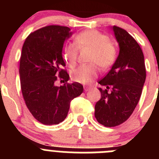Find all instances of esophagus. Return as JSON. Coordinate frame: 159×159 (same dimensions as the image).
Segmentation results:
<instances>
[{
	"instance_id": "esophagus-1",
	"label": "esophagus",
	"mask_w": 159,
	"mask_h": 159,
	"mask_svg": "<svg viewBox=\"0 0 159 159\" xmlns=\"http://www.w3.org/2000/svg\"><path fill=\"white\" fill-rule=\"evenodd\" d=\"M91 87H84V91H85V92H88V91H90V90H91Z\"/></svg>"
}]
</instances>
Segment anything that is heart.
I'll use <instances>...</instances> for the list:
<instances>
[{"instance_id":"heart-1","label":"heart","mask_w":159,"mask_h":159,"mask_svg":"<svg viewBox=\"0 0 159 159\" xmlns=\"http://www.w3.org/2000/svg\"><path fill=\"white\" fill-rule=\"evenodd\" d=\"M75 43H66L63 56L70 67H74L78 59L79 48H92L88 64L80 65L71 72V79L75 82L88 84L92 83L99 74V64L102 68H107L115 63L117 48L106 35L95 29L84 31L75 36Z\"/></svg>"}]
</instances>
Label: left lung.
<instances>
[{"instance_id":"left-lung-1","label":"left lung","mask_w":159,"mask_h":159,"mask_svg":"<svg viewBox=\"0 0 159 159\" xmlns=\"http://www.w3.org/2000/svg\"><path fill=\"white\" fill-rule=\"evenodd\" d=\"M119 43V52L109 72L99 81L107 89L95 103V116L105 127L124 123L134 111L146 80L144 56L139 44L128 32L117 26L111 27ZM109 86L111 93H107Z\"/></svg>"}]
</instances>
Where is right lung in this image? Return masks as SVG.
Wrapping results in <instances>:
<instances>
[{"mask_svg":"<svg viewBox=\"0 0 159 159\" xmlns=\"http://www.w3.org/2000/svg\"><path fill=\"white\" fill-rule=\"evenodd\" d=\"M72 34L67 27L46 26L31 33L22 48L19 69L22 95L33 117L44 125L64 121L71 101L84 91L77 82L56 85L58 75L64 83L69 80L62 69L65 66L62 51Z\"/></svg>","mask_w":159,"mask_h":159,"instance_id":"right-lung-1","label":"right lung"}]
</instances>
